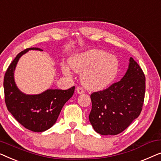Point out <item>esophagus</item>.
Returning <instances> with one entry per match:
<instances>
[{
	"label": "esophagus",
	"instance_id": "1",
	"mask_svg": "<svg viewBox=\"0 0 161 161\" xmlns=\"http://www.w3.org/2000/svg\"><path fill=\"white\" fill-rule=\"evenodd\" d=\"M76 92H77L78 94H82V93H84V90L82 88L78 87L77 88H76Z\"/></svg>",
	"mask_w": 161,
	"mask_h": 161
}]
</instances>
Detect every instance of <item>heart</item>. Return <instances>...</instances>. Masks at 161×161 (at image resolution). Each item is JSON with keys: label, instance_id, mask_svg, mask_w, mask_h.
<instances>
[{"label": "heart", "instance_id": "1", "mask_svg": "<svg viewBox=\"0 0 161 161\" xmlns=\"http://www.w3.org/2000/svg\"><path fill=\"white\" fill-rule=\"evenodd\" d=\"M70 67L82 73L81 81L90 90L103 89L114 80L118 72V60L113 55L99 49H91L74 56L69 60ZM63 71L70 74L69 67L63 65Z\"/></svg>", "mask_w": 161, "mask_h": 161}]
</instances>
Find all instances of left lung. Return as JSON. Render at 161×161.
Returning a JSON list of instances; mask_svg holds the SVG:
<instances>
[{
  "label": "left lung",
  "instance_id": "left-lung-1",
  "mask_svg": "<svg viewBox=\"0 0 161 161\" xmlns=\"http://www.w3.org/2000/svg\"><path fill=\"white\" fill-rule=\"evenodd\" d=\"M129 61L128 69L120 81L90 95L92 109L89 120L101 135H117L123 132L142 110L145 76L132 58Z\"/></svg>",
  "mask_w": 161,
  "mask_h": 161
}]
</instances>
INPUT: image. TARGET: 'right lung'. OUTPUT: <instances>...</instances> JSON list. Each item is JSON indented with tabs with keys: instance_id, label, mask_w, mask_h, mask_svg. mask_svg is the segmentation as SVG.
<instances>
[{
	"instance_id": "1",
	"label": "right lung",
	"mask_w": 161,
	"mask_h": 161,
	"mask_svg": "<svg viewBox=\"0 0 161 161\" xmlns=\"http://www.w3.org/2000/svg\"><path fill=\"white\" fill-rule=\"evenodd\" d=\"M29 50L42 49H26L14 59L4 76L5 102L8 112L22 126L33 132H43L55 123L63 106L73 96L75 87L65 90L49 89L38 95L22 92L16 85L14 73L20 57Z\"/></svg>"
}]
</instances>
